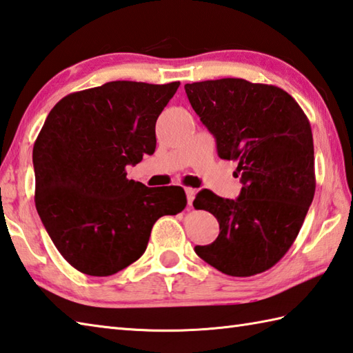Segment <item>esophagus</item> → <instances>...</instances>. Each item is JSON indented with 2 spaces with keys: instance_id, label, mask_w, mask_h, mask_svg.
<instances>
[{
  "instance_id": "1",
  "label": "esophagus",
  "mask_w": 353,
  "mask_h": 353,
  "mask_svg": "<svg viewBox=\"0 0 353 353\" xmlns=\"http://www.w3.org/2000/svg\"><path fill=\"white\" fill-rule=\"evenodd\" d=\"M195 195H196V190L192 189V187H187L185 189V196H187V204L192 205L193 199H195Z\"/></svg>"
}]
</instances>
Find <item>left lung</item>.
<instances>
[{"mask_svg": "<svg viewBox=\"0 0 353 353\" xmlns=\"http://www.w3.org/2000/svg\"><path fill=\"white\" fill-rule=\"evenodd\" d=\"M218 155L237 161L242 190L225 199L201 190L193 207L210 212L219 236L195 253L234 277L270 270L300 232L315 193L314 141L299 103L274 85L218 79L184 85Z\"/></svg>", "mask_w": 353, "mask_h": 353, "instance_id": "8db88e82", "label": "left lung"}]
</instances>
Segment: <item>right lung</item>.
<instances>
[{
  "label": "right lung",
  "instance_id": "right-lung-1",
  "mask_svg": "<svg viewBox=\"0 0 353 353\" xmlns=\"http://www.w3.org/2000/svg\"><path fill=\"white\" fill-rule=\"evenodd\" d=\"M179 82L116 81L73 92L50 111L33 146L34 204L77 271L106 277L145 253L158 218L187 204L178 185L146 187L128 164L155 152V123Z\"/></svg>",
  "mask_w": 353,
  "mask_h": 353
}]
</instances>
